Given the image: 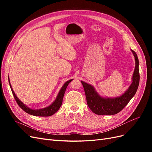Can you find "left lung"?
Masks as SVG:
<instances>
[{
    "label": "left lung",
    "mask_w": 152,
    "mask_h": 152,
    "mask_svg": "<svg viewBox=\"0 0 152 152\" xmlns=\"http://www.w3.org/2000/svg\"><path fill=\"white\" fill-rule=\"evenodd\" d=\"M136 61V66L132 76V83L129 89L120 97L114 98H103L96 93L94 87L81 81L84 87L87 103L93 113L100 115H115L126 107L134 96L138 88L140 83L139 60L136 53L132 50Z\"/></svg>",
    "instance_id": "left-lung-1"
}]
</instances>
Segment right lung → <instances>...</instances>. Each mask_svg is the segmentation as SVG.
I'll list each match as a JSON object with an SVG mask.
<instances>
[{"label": "right lung", "instance_id": "1", "mask_svg": "<svg viewBox=\"0 0 152 152\" xmlns=\"http://www.w3.org/2000/svg\"><path fill=\"white\" fill-rule=\"evenodd\" d=\"M73 79H71L70 80L67 81L66 82H65V84L63 86L60 91H59V93L57 96L56 100L54 101L52 104H50V106H49V107H48L46 108H43V109H40V110L30 109V108L27 107L26 106H25L19 99L17 98V96H16L15 93H14V91L11 87V86L10 84V79H9V83H10L12 94L14 96V97H15V99L16 100V103H18V105L20 106V107L23 110H24L26 113H28L30 115H31L39 116V117H49V116H50V115H52L54 114L59 109V108L61 107L62 102H63V98L64 94H65L66 87H67L68 85L69 84V83H70V82Z\"/></svg>", "mask_w": 152, "mask_h": 152}]
</instances>
